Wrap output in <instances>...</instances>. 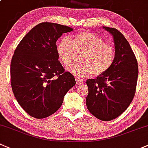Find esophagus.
Returning <instances> with one entry per match:
<instances>
[{
    "label": "esophagus",
    "instance_id": "34e87169",
    "mask_svg": "<svg viewBox=\"0 0 148 148\" xmlns=\"http://www.w3.org/2000/svg\"><path fill=\"white\" fill-rule=\"evenodd\" d=\"M75 81H76V84L77 85H80L82 84H83V80H82V79H79V78H76L75 79Z\"/></svg>",
    "mask_w": 148,
    "mask_h": 148
}]
</instances>
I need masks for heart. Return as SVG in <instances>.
<instances>
[{"label":"heart","instance_id":"obj_1","mask_svg":"<svg viewBox=\"0 0 148 148\" xmlns=\"http://www.w3.org/2000/svg\"><path fill=\"white\" fill-rule=\"evenodd\" d=\"M57 53L64 65H69L77 53L81 61L67 67L76 77H83L91 73L100 75L108 71L115 59V49L96 35L82 32L75 35L72 40L68 37L62 38L57 44Z\"/></svg>","mask_w":148,"mask_h":148}]
</instances>
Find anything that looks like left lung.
<instances>
[{
	"label": "left lung",
	"instance_id": "left-lung-1",
	"mask_svg": "<svg viewBox=\"0 0 148 148\" xmlns=\"http://www.w3.org/2000/svg\"><path fill=\"white\" fill-rule=\"evenodd\" d=\"M113 37L115 59L105 73L88 79L86 106L95 118L110 121L120 116L133 99L138 77V65L128 41L115 28L103 27Z\"/></svg>",
	"mask_w": 148,
	"mask_h": 148
}]
</instances>
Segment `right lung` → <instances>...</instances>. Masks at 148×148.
<instances>
[{"label": "right lung", "instance_id": "1", "mask_svg": "<svg viewBox=\"0 0 148 148\" xmlns=\"http://www.w3.org/2000/svg\"><path fill=\"white\" fill-rule=\"evenodd\" d=\"M73 29L53 23L33 28L15 50L10 63V80L15 97L30 116L41 119L53 115L64 96L75 85L58 60L56 41Z\"/></svg>", "mask_w": 148, "mask_h": 148}]
</instances>
